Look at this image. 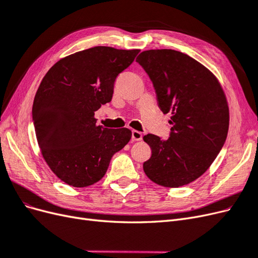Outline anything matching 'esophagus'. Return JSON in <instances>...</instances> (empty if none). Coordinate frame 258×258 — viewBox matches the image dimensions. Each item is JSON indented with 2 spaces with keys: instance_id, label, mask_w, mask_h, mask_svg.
Segmentation results:
<instances>
[{
  "instance_id": "esophagus-1",
  "label": "esophagus",
  "mask_w": 258,
  "mask_h": 258,
  "mask_svg": "<svg viewBox=\"0 0 258 258\" xmlns=\"http://www.w3.org/2000/svg\"><path fill=\"white\" fill-rule=\"evenodd\" d=\"M142 137L143 136L140 131H138V130L132 131V140H134V141H141Z\"/></svg>"
}]
</instances>
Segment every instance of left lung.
<instances>
[{
	"label": "left lung",
	"instance_id": "1",
	"mask_svg": "<svg viewBox=\"0 0 258 258\" xmlns=\"http://www.w3.org/2000/svg\"><path fill=\"white\" fill-rule=\"evenodd\" d=\"M153 82L158 106L171 114L168 140L143 137L152 150L143 163L147 177L177 188L212 165L229 128V107L217 77L200 62L173 49H150L137 58Z\"/></svg>",
	"mask_w": 258,
	"mask_h": 258
}]
</instances>
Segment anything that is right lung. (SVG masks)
I'll list each match as a JSON object with an SVG mask.
<instances>
[{
  "label": "right lung",
  "instance_id": "1",
  "mask_svg": "<svg viewBox=\"0 0 258 258\" xmlns=\"http://www.w3.org/2000/svg\"><path fill=\"white\" fill-rule=\"evenodd\" d=\"M139 51L96 46L60 59L42 80L32 107L35 135L46 163L66 184L99 182L130 141L129 129L103 128L95 112L112 100L116 77Z\"/></svg>",
  "mask_w": 258,
  "mask_h": 258
}]
</instances>
